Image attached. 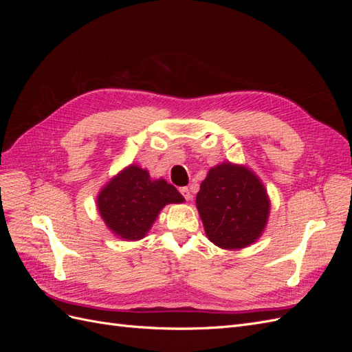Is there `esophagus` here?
I'll list each match as a JSON object with an SVG mask.
<instances>
[{
    "label": "esophagus",
    "mask_w": 352,
    "mask_h": 352,
    "mask_svg": "<svg viewBox=\"0 0 352 352\" xmlns=\"http://www.w3.org/2000/svg\"><path fill=\"white\" fill-rule=\"evenodd\" d=\"M180 194L184 195V198H185L186 201H189L190 198H192V195H190V190H189V188H188V186L180 188Z\"/></svg>",
    "instance_id": "34e87169"
}]
</instances>
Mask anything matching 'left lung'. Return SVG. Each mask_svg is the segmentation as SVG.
Instances as JSON below:
<instances>
[{
	"label": "left lung",
	"instance_id": "obj_1",
	"mask_svg": "<svg viewBox=\"0 0 352 352\" xmlns=\"http://www.w3.org/2000/svg\"><path fill=\"white\" fill-rule=\"evenodd\" d=\"M207 238L223 250L257 241L267 225L270 199L252 170L229 162L210 168L197 194Z\"/></svg>",
	"mask_w": 352,
	"mask_h": 352
}]
</instances>
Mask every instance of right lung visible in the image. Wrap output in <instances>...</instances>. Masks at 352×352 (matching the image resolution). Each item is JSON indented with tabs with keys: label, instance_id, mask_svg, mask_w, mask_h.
Here are the masks:
<instances>
[{
	"label": "right lung",
	"instance_id": "obj_1",
	"mask_svg": "<svg viewBox=\"0 0 352 352\" xmlns=\"http://www.w3.org/2000/svg\"><path fill=\"white\" fill-rule=\"evenodd\" d=\"M184 201L179 190L164 179L153 180L145 168L131 164L101 189L97 206L116 236L138 241L151 229L164 206Z\"/></svg>",
	"mask_w": 352,
	"mask_h": 352
}]
</instances>
